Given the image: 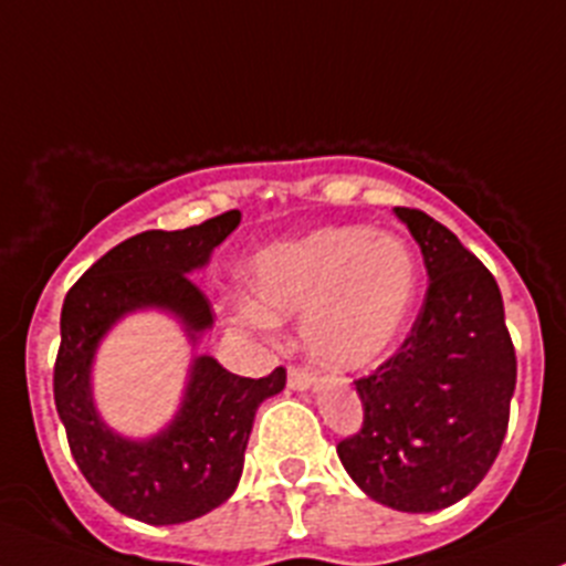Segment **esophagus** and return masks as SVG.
I'll return each instance as SVG.
<instances>
[{"label": "esophagus", "instance_id": "34e87169", "mask_svg": "<svg viewBox=\"0 0 566 566\" xmlns=\"http://www.w3.org/2000/svg\"><path fill=\"white\" fill-rule=\"evenodd\" d=\"M287 386L293 391H306V389H312V386H315V378H312L310 373H306V369H298V367H290V373H287Z\"/></svg>", "mask_w": 566, "mask_h": 566}]
</instances>
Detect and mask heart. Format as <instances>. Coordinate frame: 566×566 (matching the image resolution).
<instances>
[{
  "mask_svg": "<svg viewBox=\"0 0 566 566\" xmlns=\"http://www.w3.org/2000/svg\"><path fill=\"white\" fill-rule=\"evenodd\" d=\"M247 290L238 325L268 331L301 317L304 347L319 367L358 373L402 336L419 293V260L394 232L323 227L262 249L249 265Z\"/></svg>",
  "mask_w": 566,
  "mask_h": 566,
  "instance_id": "heart-1",
  "label": "heart"
}]
</instances>
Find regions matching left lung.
<instances>
[{"mask_svg":"<svg viewBox=\"0 0 566 566\" xmlns=\"http://www.w3.org/2000/svg\"><path fill=\"white\" fill-rule=\"evenodd\" d=\"M394 213L419 243L430 287L402 347L356 380L364 427L336 454L378 504L438 512L465 499L499 458L517 361L493 273L427 213Z\"/></svg>","mask_w":566,"mask_h":566,"instance_id":"obj_1","label":"left lung"}]
</instances>
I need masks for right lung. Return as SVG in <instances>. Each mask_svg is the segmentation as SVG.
I'll list each match as a JSON object with an SVG mask.
<instances>
[{
  "mask_svg": "<svg viewBox=\"0 0 566 566\" xmlns=\"http://www.w3.org/2000/svg\"><path fill=\"white\" fill-rule=\"evenodd\" d=\"M241 224L230 210L188 230H147L106 251L65 295L54 402L73 460L95 493L123 515L150 526L202 517L235 493L254 413L287 384L282 367L241 378L213 356H193L175 416L147 438L108 427L93 394V367L108 331L136 312H161L191 347L213 328V312L188 273Z\"/></svg>",
  "mask_w": 566,
  "mask_h": 566,
  "instance_id": "add662e5",
  "label": "right lung"
}]
</instances>
